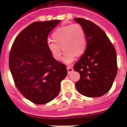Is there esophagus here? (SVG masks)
<instances>
[{
	"label": "esophagus",
	"mask_w": 127,
	"mask_h": 127,
	"mask_svg": "<svg viewBox=\"0 0 127 127\" xmlns=\"http://www.w3.org/2000/svg\"><path fill=\"white\" fill-rule=\"evenodd\" d=\"M67 71H68V74H70L72 72H73L74 69L72 67H70V66H68L67 67Z\"/></svg>",
	"instance_id": "1"
}]
</instances>
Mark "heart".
<instances>
[{
    "label": "heart",
    "instance_id": "1",
    "mask_svg": "<svg viewBox=\"0 0 127 127\" xmlns=\"http://www.w3.org/2000/svg\"><path fill=\"white\" fill-rule=\"evenodd\" d=\"M51 37L53 41L47 42L51 56L56 60H60L62 48L65 51L63 62L67 64L72 62L76 56L81 55L86 50L85 30L78 23L62 26L54 31Z\"/></svg>",
    "mask_w": 127,
    "mask_h": 127
}]
</instances>
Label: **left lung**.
Instances as JSON below:
<instances>
[{
  "mask_svg": "<svg viewBox=\"0 0 127 127\" xmlns=\"http://www.w3.org/2000/svg\"><path fill=\"white\" fill-rule=\"evenodd\" d=\"M74 20L83 28L87 43L85 53L74 66L80 74L76 88L86 97H100L109 91L117 74L116 50L97 25L80 18Z\"/></svg>",
  "mask_w": 127,
  "mask_h": 127,
  "instance_id": "left-lung-1",
  "label": "left lung"
}]
</instances>
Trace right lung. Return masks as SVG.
I'll return each mask as SVG.
<instances>
[{
  "mask_svg": "<svg viewBox=\"0 0 127 127\" xmlns=\"http://www.w3.org/2000/svg\"><path fill=\"white\" fill-rule=\"evenodd\" d=\"M60 22H35L20 32L9 54V69L16 88L32 102L46 104L57 97L67 75L65 65L48 50V35Z\"/></svg>",
  "mask_w": 127,
  "mask_h": 127,
  "instance_id": "right-lung-1",
  "label": "right lung"
}]
</instances>
